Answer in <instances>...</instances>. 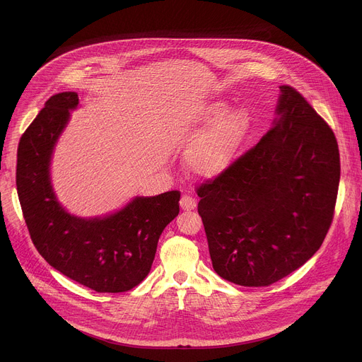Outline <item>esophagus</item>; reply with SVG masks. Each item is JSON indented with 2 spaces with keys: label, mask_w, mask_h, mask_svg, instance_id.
I'll return each mask as SVG.
<instances>
[{
  "label": "esophagus",
  "mask_w": 362,
  "mask_h": 362,
  "mask_svg": "<svg viewBox=\"0 0 362 362\" xmlns=\"http://www.w3.org/2000/svg\"><path fill=\"white\" fill-rule=\"evenodd\" d=\"M196 200L192 197V196H187V194H183L182 199H180V208L183 211H193L196 208Z\"/></svg>",
  "instance_id": "obj_1"
}]
</instances>
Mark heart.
Segmentation results:
<instances>
[{
    "instance_id": "1",
    "label": "heart",
    "mask_w": 362,
    "mask_h": 362,
    "mask_svg": "<svg viewBox=\"0 0 362 362\" xmlns=\"http://www.w3.org/2000/svg\"><path fill=\"white\" fill-rule=\"evenodd\" d=\"M226 109L225 103L211 101L189 110L182 119V127L190 136L202 132L186 151L187 166L199 176L212 177L225 172L250 133L249 112L236 107L225 114Z\"/></svg>"
}]
</instances>
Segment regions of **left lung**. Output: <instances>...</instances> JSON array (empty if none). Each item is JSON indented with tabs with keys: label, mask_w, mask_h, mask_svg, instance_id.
Listing matches in <instances>:
<instances>
[{
	"label": "left lung",
	"mask_w": 362,
	"mask_h": 362,
	"mask_svg": "<svg viewBox=\"0 0 362 362\" xmlns=\"http://www.w3.org/2000/svg\"><path fill=\"white\" fill-rule=\"evenodd\" d=\"M279 88L274 127L196 190L214 269L242 286H268L300 268L335 211V134L299 91Z\"/></svg>",
	"instance_id": "obj_1"
}]
</instances>
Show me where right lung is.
<instances>
[{
  "mask_svg": "<svg viewBox=\"0 0 362 362\" xmlns=\"http://www.w3.org/2000/svg\"><path fill=\"white\" fill-rule=\"evenodd\" d=\"M78 105V94L51 95L21 136L17 192L34 246L67 278L95 292H126L150 272L159 238L177 216L180 192L134 197L105 218L83 219L59 203L49 162L59 136Z\"/></svg>",
  "mask_w": 362,
  "mask_h": 362,
  "instance_id": "right-lung-1",
  "label": "right lung"
}]
</instances>
